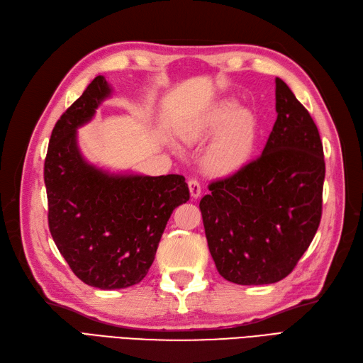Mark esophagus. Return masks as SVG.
Returning <instances> with one entry per match:
<instances>
[{"instance_id":"34e87169","label":"esophagus","mask_w":363,"mask_h":363,"mask_svg":"<svg viewBox=\"0 0 363 363\" xmlns=\"http://www.w3.org/2000/svg\"><path fill=\"white\" fill-rule=\"evenodd\" d=\"M188 186H189V192H191L192 199H199V196L201 195V186H200L199 180L191 179V180L188 182Z\"/></svg>"}]
</instances>
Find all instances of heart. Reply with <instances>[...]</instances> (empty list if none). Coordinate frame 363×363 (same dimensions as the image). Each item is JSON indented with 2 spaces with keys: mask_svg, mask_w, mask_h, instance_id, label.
I'll list each match as a JSON object with an SVG mask.
<instances>
[{
  "mask_svg": "<svg viewBox=\"0 0 363 363\" xmlns=\"http://www.w3.org/2000/svg\"><path fill=\"white\" fill-rule=\"evenodd\" d=\"M216 136L203 155V167L212 175H227L244 167L256 140V125L252 116L239 111L232 101H223L200 116L183 131L188 144Z\"/></svg>",
  "mask_w": 363,
  "mask_h": 363,
  "instance_id": "heart-1",
  "label": "heart"
}]
</instances>
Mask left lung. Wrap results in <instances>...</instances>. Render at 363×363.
<instances>
[{
    "mask_svg": "<svg viewBox=\"0 0 363 363\" xmlns=\"http://www.w3.org/2000/svg\"><path fill=\"white\" fill-rule=\"evenodd\" d=\"M277 119L259 159L208 184L200 201L218 272L236 284H271L294 269L321 221L325 163L312 116L276 79Z\"/></svg>",
    "mask_w": 363,
    "mask_h": 363,
    "instance_id": "1",
    "label": "left lung"
}]
</instances>
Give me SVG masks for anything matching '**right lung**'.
<instances>
[{
  "mask_svg": "<svg viewBox=\"0 0 363 363\" xmlns=\"http://www.w3.org/2000/svg\"><path fill=\"white\" fill-rule=\"evenodd\" d=\"M112 91L95 77L52 128L43 168L54 242L77 277L106 291L147 276L172 211L189 200L183 175L111 172L84 159L77 130Z\"/></svg>",
  "mask_w": 363,
  "mask_h": 363,
  "instance_id": "right-lung-1",
  "label": "right lung"
}]
</instances>
